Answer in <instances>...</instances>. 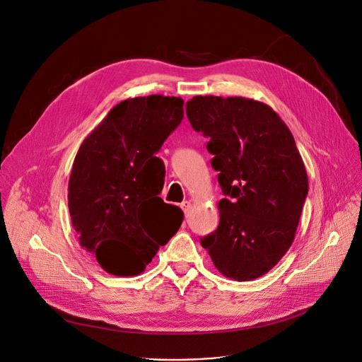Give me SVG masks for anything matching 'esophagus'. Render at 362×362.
<instances>
[{
    "label": "esophagus",
    "instance_id": "34e87169",
    "mask_svg": "<svg viewBox=\"0 0 362 362\" xmlns=\"http://www.w3.org/2000/svg\"><path fill=\"white\" fill-rule=\"evenodd\" d=\"M180 206H182V209H183V212H185V215H186V218H187L189 214L192 212V204H190L189 201H185Z\"/></svg>",
    "mask_w": 362,
    "mask_h": 362
}]
</instances>
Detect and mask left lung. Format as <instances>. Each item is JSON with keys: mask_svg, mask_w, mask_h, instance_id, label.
I'll list each match as a JSON object with an SVG mask.
<instances>
[{"mask_svg": "<svg viewBox=\"0 0 362 362\" xmlns=\"http://www.w3.org/2000/svg\"><path fill=\"white\" fill-rule=\"evenodd\" d=\"M186 115L226 198L216 231L202 238L221 274L238 281L269 273L293 244L309 190L288 127L272 107L243 96H193Z\"/></svg>", "mask_w": 362, "mask_h": 362, "instance_id": "8db88e82", "label": "left lung"}]
</instances>
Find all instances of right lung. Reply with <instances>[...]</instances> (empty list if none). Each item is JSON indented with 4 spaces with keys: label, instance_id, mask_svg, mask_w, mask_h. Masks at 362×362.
<instances>
[{
    "label": "right lung",
    "instance_id": "obj_1",
    "mask_svg": "<svg viewBox=\"0 0 362 362\" xmlns=\"http://www.w3.org/2000/svg\"><path fill=\"white\" fill-rule=\"evenodd\" d=\"M183 100L150 95L115 105L81 144L68 206L79 244L110 274L146 270L177 233L183 212L164 204V163L156 157L183 119Z\"/></svg>",
    "mask_w": 362,
    "mask_h": 362
}]
</instances>
